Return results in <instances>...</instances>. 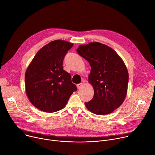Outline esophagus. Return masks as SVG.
<instances>
[{
  "instance_id": "obj_1",
  "label": "esophagus",
  "mask_w": 155,
  "mask_h": 155,
  "mask_svg": "<svg viewBox=\"0 0 155 155\" xmlns=\"http://www.w3.org/2000/svg\"><path fill=\"white\" fill-rule=\"evenodd\" d=\"M82 87H83V84L81 83H79V84H77V87L78 89H80Z\"/></svg>"
}]
</instances>
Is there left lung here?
<instances>
[{"instance_id": "obj_1", "label": "left lung", "mask_w": 155, "mask_h": 155, "mask_svg": "<svg viewBox=\"0 0 155 155\" xmlns=\"http://www.w3.org/2000/svg\"><path fill=\"white\" fill-rule=\"evenodd\" d=\"M78 54L91 66L88 81L94 89L93 99L85 103L87 109L97 115L111 113L124 102L129 82V74L117 52L100 43L80 45Z\"/></svg>"}]
</instances>
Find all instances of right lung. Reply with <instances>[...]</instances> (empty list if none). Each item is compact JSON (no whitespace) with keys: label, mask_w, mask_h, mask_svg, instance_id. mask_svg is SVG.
<instances>
[{"label":"right lung","mask_w":155,"mask_h":155,"mask_svg":"<svg viewBox=\"0 0 155 155\" xmlns=\"http://www.w3.org/2000/svg\"><path fill=\"white\" fill-rule=\"evenodd\" d=\"M74 45L55 40L36 53L27 68L25 90L32 104L38 109L54 112L64 108L77 88L71 75L63 70V61Z\"/></svg>","instance_id":"1"}]
</instances>
